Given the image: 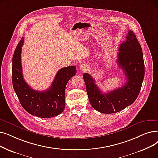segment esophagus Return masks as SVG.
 Wrapping results in <instances>:
<instances>
[{
    "instance_id": "esophagus-1",
    "label": "esophagus",
    "mask_w": 158,
    "mask_h": 158,
    "mask_svg": "<svg viewBox=\"0 0 158 158\" xmlns=\"http://www.w3.org/2000/svg\"><path fill=\"white\" fill-rule=\"evenodd\" d=\"M79 68H80V70L83 72L86 71V70L88 69V66L86 64H82L81 65H80Z\"/></svg>"
}]
</instances>
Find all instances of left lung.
<instances>
[{
	"instance_id": "8db88e82",
	"label": "left lung",
	"mask_w": 158,
	"mask_h": 158,
	"mask_svg": "<svg viewBox=\"0 0 158 158\" xmlns=\"http://www.w3.org/2000/svg\"><path fill=\"white\" fill-rule=\"evenodd\" d=\"M127 40L120 44L117 63L124 72L127 83L102 94L92 75L83 74L88 99L92 107L103 114L118 112L132 105L138 98L145 76V64L141 45L134 33L129 30Z\"/></svg>"
}]
</instances>
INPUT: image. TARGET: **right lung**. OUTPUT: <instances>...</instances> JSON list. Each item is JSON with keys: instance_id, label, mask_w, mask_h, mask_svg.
Returning <instances> with one entry per match:
<instances>
[{"instance_id": "add662e5", "label": "right lung", "mask_w": 158, "mask_h": 158, "mask_svg": "<svg viewBox=\"0 0 158 158\" xmlns=\"http://www.w3.org/2000/svg\"><path fill=\"white\" fill-rule=\"evenodd\" d=\"M24 37L17 44L12 59L13 89L22 106L31 115L50 118L62 113L65 107L66 86L76 73V67L70 66L60 69L50 87L45 91H36L26 83L23 75L21 51Z\"/></svg>"}]
</instances>
